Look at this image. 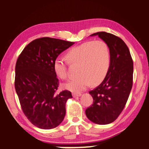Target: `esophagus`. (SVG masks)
<instances>
[{
    "instance_id": "1",
    "label": "esophagus",
    "mask_w": 149,
    "mask_h": 149,
    "mask_svg": "<svg viewBox=\"0 0 149 149\" xmlns=\"http://www.w3.org/2000/svg\"><path fill=\"white\" fill-rule=\"evenodd\" d=\"M81 94H76V93H72V96L74 97H79L81 96Z\"/></svg>"
}]
</instances>
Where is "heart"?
I'll list each match as a JSON object with an SVG mask.
<instances>
[{
	"label": "heart",
	"mask_w": 149,
	"mask_h": 149,
	"mask_svg": "<svg viewBox=\"0 0 149 149\" xmlns=\"http://www.w3.org/2000/svg\"><path fill=\"white\" fill-rule=\"evenodd\" d=\"M66 58L70 65H77L78 76L65 83L64 87L70 91L80 92L91 82L95 84L104 79L110 68L111 54L109 45L103 40H89L69 49ZM53 68L61 79L68 77L67 63L63 57L55 58Z\"/></svg>",
	"instance_id": "heart-1"
}]
</instances>
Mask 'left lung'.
Here are the masks:
<instances>
[{"label":"left lung","mask_w":149,"mask_h":149,"mask_svg":"<svg viewBox=\"0 0 149 149\" xmlns=\"http://www.w3.org/2000/svg\"><path fill=\"white\" fill-rule=\"evenodd\" d=\"M94 36H98L109 45L111 61L103 82L89 92L94 101L85 113L94 123L107 125L118 118L127 103L133 83V61L121 38L105 31L91 35Z\"/></svg>","instance_id":"1"}]
</instances>
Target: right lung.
I'll use <instances>...</instances> for the list:
<instances>
[{
	"label": "right lung",
	"instance_id": "1",
	"mask_svg": "<svg viewBox=\"0 0 149 149\" xmlns=\"http://www.w3.org/2000/svg\"><path fill=\"white\" fill-rule=\"evenodd\" d=\"M74 44L54 38H39L29 43L17 59L15 88L24 115L39 129H54L65 118L66 101L72 95L66 90L56 94L59 83L53 63Z\"/></svg>",
	"mask_w": 149,
	"mask_h": 149
}]
</instances>
